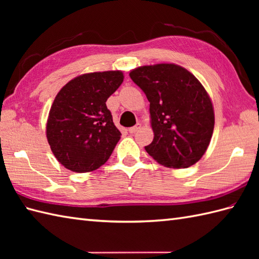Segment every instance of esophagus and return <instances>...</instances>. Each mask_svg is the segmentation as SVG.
<instances>
[{"label":"esophagus","instance_id":"34e87169","mask_svg":"<svg viewBox=\"0 0 259 259\" xmlns=\"http://www.w3.org/2000/svg\"><path fill=\"white\" fill-rule=\"evenodd\" d=\"M141 128V124L140 123H137L136 125H134V126H131V128H129V133L130 134H135V133H137V131H138L139 129Z\"/></svg>","mask_w":259,"mask_h":259}]
</instances>
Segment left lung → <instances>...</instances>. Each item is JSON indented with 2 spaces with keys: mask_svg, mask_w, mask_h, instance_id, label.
Wrapping results in <instances>:
<instances>
[{
  "mask_svg": "<svg viewBox=\"0 0 259 259\" xmlns=\"http://www.w3.org/2000/svg\"><path fill=\"white\" fill-rule=\"evenodd\" d=\"M131 80L150 102L153 140L145 149L169 168H188L206 152L214 115L210 98L194 74L176 64L137 68Z\"/></svg>",
  "mask_w": 259,
  "mask_h": 259,
  "instance_id": "obj_1",
  "label": "left lung"
}]
</instances>
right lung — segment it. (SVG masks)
Wrapping results in <instances>:
<instances>
[{
    "mask_svg": "<svg viewBox=\"0 0 259 259\" xmlns=\"http://www.w3.org/2000/svg\"><path fill=\"white\" fill-rule=\"evenodd\" d=\"M122 81L121 71L87 73L68 82L54 99L47 138L58 161L71 171H92L111 156L121 133L106 102Z\"/></svg>",
    "mask_w": 259,
    "mask_h": 259,
    "instance_id": "1",
    "label": "right lung"
}]
</instances>
